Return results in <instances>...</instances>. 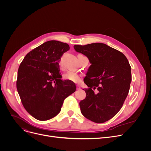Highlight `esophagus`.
I'll list each match as a JSON object with an SVG mask.
<instances>
[{
	"label": "esophagus",
	"instance_id": "1",
	"mask_svg": "<svg viewBox=\"0 0 151 151\" xmlns=\"http://www.w3.org/2000/svg\"><path fill=\"white\" fill-rule=\"evenodd\" d=\"M76 89H77V90H79V89H81V87H80L79 86H77Z\"/></svg>",
	"mask_w": 151,
	"mask_h": 151
}]
</instances>
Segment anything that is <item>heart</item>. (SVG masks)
Instances as JSON below:
<instances>
[{
    "label": "heart",
    "instance_id": "b5f03b06",
    "mask_svg": "<svg viewBox=\"0 0 151 151\" xmlns=\"http://www.w3.org/2000/svg\"><path fill=\"white\" fill-rule=\"evenodd\" d=\"M63 78L65 80L72 82V83H79L81 81L82 75L74 70H69L63 75Z\"/></svg>",
    "mask_w": 151,
    "mask_h": 151
}]
</instances>
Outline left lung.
I'll return each instance as SVG.
<instances>
[{
	"label": "left lung",
	"instance_id": "1",
	"mask_svg": "<svg viewBox=\"0 0 151 151\" xmlns=\"http://www.w3.org/2000/svg\"><path fill=\"white\" fill-rule=\"evenodd\" d=\"M74 48L88 57L91 64L84 79L89 89H84L86 97L79 103L81 111L91 121L104 123L120 111L129 93L132 81L129 62L122 52L104 43L76 45Z\"/></svg>",
	"mask_w": 151,
	"mask_h": 151
}]
</instances>
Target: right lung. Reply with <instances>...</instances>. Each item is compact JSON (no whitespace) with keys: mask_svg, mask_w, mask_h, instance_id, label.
<instances>
[{"mask_svg":"<svg viewBox=\"0 0 151 151\" xmlns=\"http://www.w3.org/2000/svg\"><path fill=\"white\" fill-rule=\"evenodd\" d=\"M69 45L45 42L29 52L17 72V89L26 110L38 120L57 115L64 99L76 90L75 83L62 79L59 62Z\"/></svg>","mask_w":151,"mask_h":151,"instance_id":"add662e5","label":"right lung"}]
</instances>
